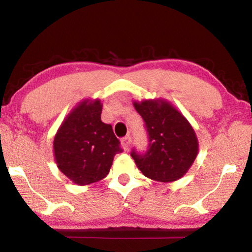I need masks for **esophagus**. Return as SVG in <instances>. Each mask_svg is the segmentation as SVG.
Returning a JSON list of instances; mask_svg holds the SVG:
<instances>
[{"label": "esophagus", "instance_id": "34e87169", "mask_svg": "<svg viewBox=\"0 0 252 252\" xmlns=\"http://www.w3.org/2000/svg\"><path fill=\"white\" fill-rule=\"evenodd\" d=\"M130 143H131L130 135H126V136H125V138L121 139V146L123 149H125V150H127V149H129Z\"/></svg>", "mask_w": 252, "mask_h": 252}]
</instances>
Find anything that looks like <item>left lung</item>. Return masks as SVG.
Instances as JSON below:
<instances>
[{"mask_svg":"<svg viewBox=\"0 0 252 252\" xmlns=\"http://www.w3.org/2000/svg\"><path fill=\"white\" fill-rule=\"evenodd\" d=\"M149 132V149L140 156L132 151L136 167L147 178L173 182L189 171L199 152L193 126L171 102L162 97L133 101Z\"/></svg>","mask_w":252,"mask_h":252,"instance_id":"8db88e82","label":"left lung"}]
</instances>
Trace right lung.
Here are the masks:
<instances>
[{
    "instance_id": "right-lung-1",
    "label": "right lung",
    "mask_w": 252,
    "mask_h": 252,
    "mask_svg": "<svg viewBox=\"0 0 252 252\" xmlns=\"http://www.w3.org/2000/svg\"><path fill=\"white\" fill-rule=\"evenodd\" d=\"M100 99H84L64 118L53 140L58 168L74 185L87 186L108 176L122 150L111 125L101 121Z\"/></svg>"
}]
</instances>
